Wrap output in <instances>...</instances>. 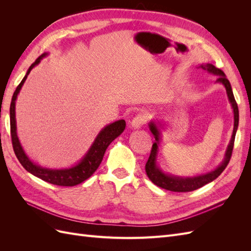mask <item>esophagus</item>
<instances>
[{"mask_svg":"<svg viewBox=\"0 0 251 251\" xmlns=\"http://www.w3.org/2000/svg\"><path fill=\"white\" fill-rule=\"evenodd\" d=\"M148 119H149V116L147 113H144V112L139 113L131 121V127L132 128H140L144 124L147 123Z\"/></svg>","mask_w":251,"mask_h":251,"instance_id":"obj_1","label":"esophagus"}]
</instances>
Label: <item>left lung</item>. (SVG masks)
I'll list each match as a JSON object with an SVG mask.
<instances>
[{
    "mask_svg": "<svg viewBox=\"0 0 251 251\" xmlns=\"http://www.w3.org/2000/svg\"><path fill=\"white\" fill-rule=\"evenodd\" d=\"M198 68L199 69H203L205 71H207L208 73L217 75L218 77H217L216 82L222 83V85L225 87L227 96H228L229 102L231 103V107L233 110V119H234L233 132H232L230 142L225 151L224 160L216 170L211 171L209 173H206V174L198 175V176L184 178V177L173 176V175H168L159 169V166L156 163L157 162L156 160H157L159 141H160V130H159L154 121H151V123L149 124V126H150V130H151V134L154 135L156 142H154L153 147H151V154H150V157H149L147 164H146V172H147L149 179L153 182L154 184H156L157 186L161 187V188L168 189V191H171V192H178V193L192 192V191H195V189H198V188L204 186L205 184L209 183V182L214 181L215 179H217L220 175L222 174V172L226 169L227 164L229 163L231 154H232V150H233L235 133H237L238 126H239L238 104H237V101H235V100H234L230 82L228 79L226 78V75L224 74V72L222 70L218 69V68H216L214 65H211V64L200 65V66H198Z\"/></svg>",
    "mask_w": 251,
    "mask_h": 251,
    "instance_id": "left-lung-1",
    "label": "left lung"
}]
</instances>
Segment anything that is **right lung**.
I'll return each mask as SVG.
<instances>
[{"mask_svg": "<svg viewBox=\"0 0 251 251\" xmlns=\"http://www.w3.org/2000/svg\"><path fill=\"white\" fill-rule=\"evenodd\" d=\"M47 55V53H44L41 56L36 58L35 62L29 67V69L20 82V85L17 87L14 91L11 103H10V133H11V140H12V147L14 154L19 159L20 163L23 165L27 172L32 174L33 176L40 178L44 181L49 182L51 184L59 185V186H74L77 185L81 182L90 178L94 172L98 169V166L101 163L103 155L105 153V150L108 149L110 143L117 138L118 136L125 131L126 128V121L124 119H120L115 121V123L110 124L105 126L102 130L98 133L97 137L95 138L92 146H91L88 153L85 155L81 160L76 164L69 169H62V170H51V169H45L42 166L35 164L32 162L28 156L25 154L24 150H23L20 140L17 135V121H16V100L18 94L20 93V90L22 86L29 75L30 71L33 68L39 65L41 59Z\"/></svg>", "mask_w": 251, "mask_h": 251, "instance_id": "add662e5", "label": "right lung"}]
</instances>
